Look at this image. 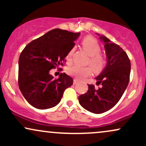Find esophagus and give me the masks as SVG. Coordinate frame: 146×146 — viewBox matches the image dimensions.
<instances>
[{"mask_svg":"<svg viewBox=\"0 0 146 146\" xmlns=\"http://www.w3.org/2000/svg\"><path fill=\"white\" fill-rule=\"evenodd\" d=\"M78 82V80H76V79H74V80H73V84H76Z\"/></svg>","mask_w":146,"mask_h":146,"instance_id":"1","label":"esophagus"}]
</instances>
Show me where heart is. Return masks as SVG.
<instances>
[{
	"instance_id": "1",
	"label": "heart",
	"mask_w": 146,
	"mask_h": 146,
	"mask_svg": "<svg viewBox=\"0 0 146 146\" xmlns=\"http://www.w3.org/2000/svg\"><path fill=\"white\" fill-rule=\"evenodd\" d=\"M82 47L87 54L90 56L88 63L95 72H100L103 69L106 60L102 55L100 54L101 51V46L98 42L93 37H86L82 42ZM74 49L71 48L68 52L66 60L69 61L71 60ZM67 73L73 78L82 80V79L89 76L91 73V69L88 66H80L74 65L67 68Z\"/></svg>"
}]
</instances>
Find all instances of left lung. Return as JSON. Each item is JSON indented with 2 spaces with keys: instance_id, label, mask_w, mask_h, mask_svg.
<instances>
[{
  "instance_id": "left-lung-1",
  "label": "left lung",
  "mask_w": 146,
  "mask_h": 146,
  "mask_svg": "<svg viewBox=\"0 0 146 146\" xmlns=\"http://www.w3.org/2000/svg\"><path fill=\"white\" fill-rule=\"evenodd\" d=\"M104 43L107 62L98 77L96 88L88 84V90L79 96V103L84 109L95 114L103 113L117 104L126 89L130 80V61L126 53L119 45L104 36L97 33Z\"/></svg>"
}]
</instances>
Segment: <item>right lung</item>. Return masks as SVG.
Listing matches in <instances>:
<instances>
[{
	"instance_id": "1",
	"label": "right lung",
	"mask_w": 146,
	"mask_h": 146,
	"mask_svg": "<svg viewBox=\"0 0 146 146\" xmlns=\"http://www.w3.org/2000/svg\"><path fill=\"white\" fill-rule=\"evenodd\" d=\"M80 33L55 29L25 46L18 60V86L25 100L38 109H48L61 101L64 91L73 85V79L61 73L57 80L50 74L62 66Z\"/></svg>"
}]
</instances>
